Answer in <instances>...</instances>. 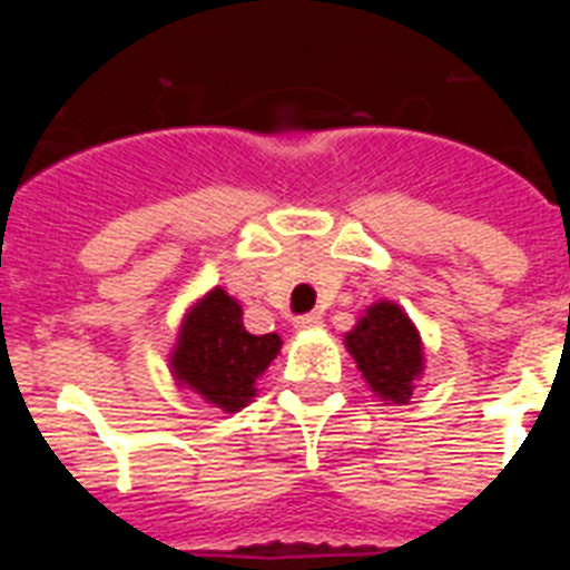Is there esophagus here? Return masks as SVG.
<instances>
[{"label": "esophagus", "mask_w": 570, "mask_h": 570, "mask_svg": "<svg viewBox=\"0 0 570 570\" xmlns=\"http://www.w3.org/2000/svg\"><path fill=\"white\" fill-rule=\"evenodd\" d=\"M294 325H296V328H299V331H305V328H320V325H322V314H316V311H311V314H302V316H296Z\"/></svg>", "instance_id": "34e87169"}]
</instances>
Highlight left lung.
<instances>
[{
	"label": "left lung",
	"instance_id": "8db88e82",
	"mask_svg": "<svg viewBox=\"0 0 570 570\" xmlns=\"http://www.w3.org/2000/svg\"><path fill=\"white\" fill-rule=\"evenodd\" d=\"M345 345L371 391L405 405L414 394V380L422 374V342L414 322L394 302H376L365 311Z\"/></svg>",
	"mask_w": 570,
	"mask_h": 570
}]
</instances>
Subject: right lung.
<instances>
[{
  "instance_id": "right-lung-1",
  "label": "right lung",
  "mask_w": 570,
  "mask_h": 570,
  "mask_svg": "<svg viewBox=\"0 0 570 570\" xmlns=\"http://www.w3.org/2000/svg\"><path fill=\"white\" fill-rule=\"evenodd\" d=\"M279 345L276 334H248L236 299L214 288L185 316L170 365L183 385L236 414L256 396V376L279 354Z\"/></svg>"
}]
</instances>
